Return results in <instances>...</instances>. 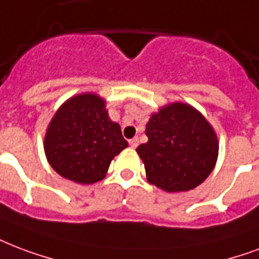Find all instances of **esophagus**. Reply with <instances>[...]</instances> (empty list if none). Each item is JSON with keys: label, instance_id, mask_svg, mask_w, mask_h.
I'll return each instance as SVG.
<instances>
[{"label": "esophagus", "instance_id": "34e87169", "mask_svg": "<svg viewBox=\"0 0 259 259\" xmlns=\"http://www.w3.org/2000/svg\"><path fill=\"white\" fill-rule=\"evenodd\" d=\"M129 144L132 148H137L138 147V137H134L132 140H129Z\"/></svg>", "mask_w": 259, "mask_h": 259}]
</instances>
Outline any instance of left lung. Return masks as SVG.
<instances>
[{
	"mask_svg": "<svg viewBox=\"0 0 259 259\" xmlns=\"http://www.w3.org/2000/svg\"><path fill=\"white\" fill-rule=\"evenodd\" d=\"M148 143L137 148L148 181L163 190L186 191L204 182L216 164V133L191 106L169 104L147 123Z\"/></svg>",
	"mask_w": 259,
	"mask_h": 259,
	"instance_id": "obj_1",
	"label": "left lung"
}]
</instances>
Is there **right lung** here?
<instances>
[{
  "mask_svg": "<svg viewBox=\"0 0 259 259\" xmlns=\"http://www.w3.org/2000/svg\"><path fill=\"white\" fill-rule=\"evenodd\" d=\"M127 147L121 127L108 118L104 100L94 94L69 99L55 112L45 138L50 165L69 181H102L108 165Z\"/></svg>",
  "mask_w": 259,
  "mask_h": 259,
  "instance_id": "add662e5",
  "label": "right lung"
}]
</instances>
